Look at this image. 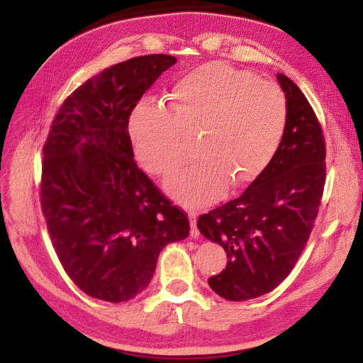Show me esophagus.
<instances>
[{"mask_svg": "<svg viewBox=\"0 0 363 363\" xmlns=\"http://www.w3.org/2000/svg\"><path fill=\"white\" fill-rule=\"evenodd\" d=\"M189 219H191V236L192 238H199L200 236V230L196 227V213L194 211L189 212Z\"/></svg>", "mask_w": 363, "mask_h": 363, "instance_id": "34e87169", "label": "esophagus"}]
</instances>
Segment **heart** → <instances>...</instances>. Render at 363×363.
Returning <instances> with one entry per match:
<instances>
[{"label":"heart","instance_id":"b5f03b06","mask_svg":"<svg viewBox=\"0 0 363 363\" xmlns=\"http://www.w3.org/2000/svg\"><path fill=\"white\" fill-rule=\"evenodd\" d=\"M288 104L279 86L224 62L201 65L175 82L169 111L144 98L131 108L128 136L139 167L167 177L186 157L184 135L200 131L201 160L167 182L184 207L208 206L230 182L244 188L259 179L280 147Z\"/></svg>","mask_w":363,"mask_h":363}]
</instances>
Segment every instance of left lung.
Instances as JSON below:
<instances>
[{
    "mask_svg": "<svg viewBox=\"0 0 363 363\" xmlns=\"http://www.w3.org/2000/svg\"><path fill=\"white\" fill-rule=\"evenodd\" d=\"M288 123L276 156L236 200L199 218L200 232L227 252V267L208 279L219 296L244 301L276 289L303 252L325 184V140L312 106L277 74Z\"/></svg>",
    "mask_w": 363,
    "mask_h": 363,
    "instance_id": "8db88e82",
    "label": "left lung"
}]
</instances>
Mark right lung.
Instances as JSON below:
<instances>
[{
  "label": "right lung",
  "mask_w": 363,
  "mask_h": 363,
  "mask_svg": "<svg viewBox=\"0 0 363 363\" xmlns=\"http://www.w3.org/2000/svg\"><path fill=\"white\" fill-rule=\"evenodd\" d=\"M168 54L133 57L84 82L63 101L43 144L40 206L56 255L87 295L121 303L144 291L164 245L189 235L188 213L138 168L131 108Z\"/></svg>",
  "instance_id": "1"
}]
</instances>
